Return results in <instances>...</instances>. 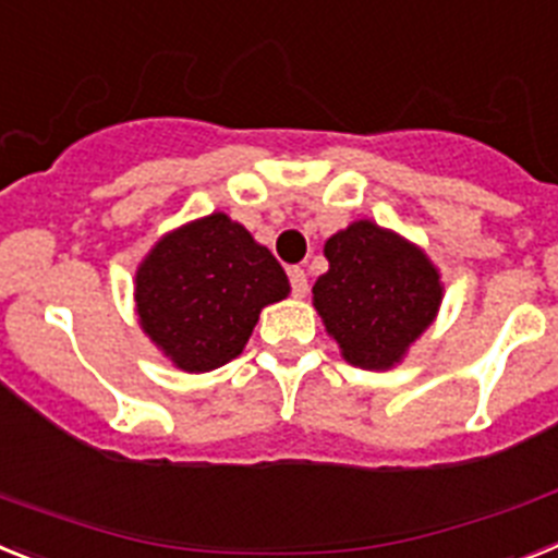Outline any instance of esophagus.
<instances>
[{
	"label": "esophagus",
	"mask_w": 558,
	"mask_h": 558,
	"mask_svg": "<svg viewBox=\"0 0 558 558\" xmlns=\"http://www.w3.org/2000/svg\"><path fill=\"white\" fill-rule=\"evenodd\" d=\"M289 283H292L294 298H306L308 278H306V272L300 269V266H292V269H289Z\"/></svg>",
	"instance_id": "esophagus-1"
}]
</instances>
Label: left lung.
<instances>
[{"label": "left lung", "instance_id": "obj_1", "mask_svg": "<svg viewBox=\"0 0 558 558\" xmlns=\"http://www.w3.org/2000/svg\"><path fill=\"white\" fill-rule=\"evenodd\" d=\"M328 272L314 283V306L351 365L385 371L421 337L440 303V280L421 250L373 221L326 241Z\"/></svg>", "mask_w": 558, "mask_h": 558}]
</instances>
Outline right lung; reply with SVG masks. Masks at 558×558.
Listing matches in <instances>:
<instances>
[{"label": "right lung", "instance_id": "obj_1", "mask_svg": "<svg viewBox=\"0 0 558 558\" xmlns=\"http://www.w3.org/2000/svg\"><path fill=\"white\" fill-rule=\"evenodd\" d=\"M286 294L283 266L225 213L165 235L134 289L143 331L187 373L235 360L260 308Z\"/></svg>", "mask_w": 558, "mask_h": 558}]
</instances>
